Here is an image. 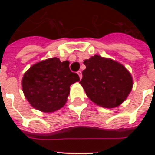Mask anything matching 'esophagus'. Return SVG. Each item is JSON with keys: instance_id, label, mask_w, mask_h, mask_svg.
<instances>
[{"instance_id": "obj_1", "label": "esophagus", "mask_w": 155, "mask_h": 155, "mask_svg": "<svg viewBox=\"0 0 155 155\" xmlns=\"http://www.w3.org/2000/svg\"><path fill=\"white\" fill-rule=\"evenodd\" d=\"M77 73H78V74H79V77H80V79L81 80V79H82V72H81V71H79Z\"/></svg>"}]
</instances>
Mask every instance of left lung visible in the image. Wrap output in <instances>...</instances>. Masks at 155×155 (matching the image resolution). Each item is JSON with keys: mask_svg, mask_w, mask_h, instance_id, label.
Here are the masks:
<instances>
[{"mask_svg": "<svg viewBox=\"0 0 155 155\" xmlns=\"http://www.w3.org/2000/svg\"><path fill=\"white\" fill-rule=\"evenodd\" d=\"M84 64L86 69L80 84L90 100L104 108L117 107L126 100L133 80L124 65L97 54L84 60Z\"/></svg>", "mask_w": 155, "mask_h": 155, "instance_id": "1", "label": "left lung"}]
</instances>
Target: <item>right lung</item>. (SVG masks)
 <instances>
[{"label":"right lung","instance_id":"add662e5","mask_svg":"<svg viewBox=\"0 0 155 155\" xmlns=\"http://www.w3.org/2000/svg\"><path fill=\"white\" fill-rule=\"evenodd\" d=\"M69 61L61 62L56 57L36 63L22 79V90L33 107L45 113L54 112L64 105L70 94V86L80 81L71 72Z\"/></svg>","mask_w":155,"mask_h":155}]
</instances>
